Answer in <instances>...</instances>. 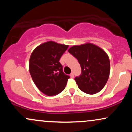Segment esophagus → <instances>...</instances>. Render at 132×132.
Listing matches in <instances>:
<instances>
[{
    "instance_id": "1",
    "label": "esophagus",
    "mask_w": 132,
    "mask_h": 132,
    "mask_svg": "<svg viewBox=\"0 0 132 132\" xmlns=\"http://www.w3.org/2000/svg\"><path fill=\"white\" fill-rule=\"evenodd\" d=\"M70 77L71 78H74V74L73 72H71V73L70 74Z\"/></svg>"
}]
</instances>
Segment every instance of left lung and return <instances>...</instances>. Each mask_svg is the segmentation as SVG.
<instances>
[{"label":"left lung","instance_id":"1","mask_svg":"<svg viewBox=\"0 0 132 132\" xmlns=\"http://www.w3.org/2000/svg\"><path fill=\"white\" fill-rule=\"evenodd\" d=\"M68 52L76 57L81 67V75L75 79L80 90L88 94L101 91L110 74L109 57L105 51L87 43L71 47Z\"/></svg>","mask_w":132,"mask_h":132}]
</instances>
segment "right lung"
Here are the masks:
<instances>
[{
  "label": "right lung",
  "mask_w": 132,
  "mask_h": 132,
  "mask_svg": "<svg viewBox=\"0 0 132 132\" xmlns=\"http://www.w3.org/2000/svg\"><path fill=\"white\" fill-rule=\"evenodd\" d=\"M68 48V45L50 41L41 44L31 53L30 75L38 89L45 95H56L66 87L70 77L63 72L59 61Z\"/></svg>",
  "instance_id": "add662e5"
}]
</instances>
